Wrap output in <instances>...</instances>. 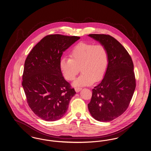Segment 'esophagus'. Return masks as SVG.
I'll list each match as a JSON object with an SVG mask.
<instances>
[{
    "mask_svg": "<svg viewBox=\"0 0 151 151\" xmlns=\"http://www.w3.org/2000/svg\"><path fill=\"white\" fill-rule=\"evenodd\" d=\"M75 89L76 92L78 93V92H79L82 89V88H75Z\"/></svg>",
    "mask_w": 151,
    "mask_h": 151,
    "instance_id": "esophagus-1",
    "label": "esophagus"
}]
</instances>
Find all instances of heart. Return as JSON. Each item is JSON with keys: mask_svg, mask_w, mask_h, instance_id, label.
Here are the masks:
<instances>
[{"mask_svg": "<svg viewBox=\"0 0 151 151\" xmlns=\"http://www.w3.org/2000/svg\"><path fill=\"white\" fill-rule=\"evenodd\" d=\"M69 55L70 58L61 59L59 67L68 81L75 79L80 68L82 74L75 81V86H89L104 78L109 63L108 50L104 45L80 42L72 47Z\"/></svg>", "mask_w": 151, "mask_h": 151, "instance_id": "b5f03b06", "label": "heart"}]
</instances>
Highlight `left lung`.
<instances>
[{
	"label": "left lung",
	"mask_w": 151,
	"mask_h": 151,
	"mask_svg": "<svg viewBox=\"0 0 151 151\" xmlns=\"http://www.w3.org/2000/svg\"><path fill=\"white\" fill-rule=\"evenodd\" d=\"M89 36L106 47L109 63L104 79L92 89L88 108L97 121L110 122L122 115L129 106L136 87L134 64L127 51L112 36Z\"/></svg>",
	"instance_id": "1"
}]
</instances>
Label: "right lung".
Wrapping results in <instances>:
<instances>
[{
	"label": "right lung",
	"instance_id": "obj_1",
	"mask_svg": "<svg viewBox=\"0 0 151 151\" xmlns=\"http://www.w3.org/2000/svg\"><path fill=\"white\" fill-rule=\"evenodd\" d=\"M80 38L50 35L36 45L26 58L22 86L33 113L46 121L60 119L76 92L60 70L63 52Z\"/></svg>",
	"mask_w": 151,
	"mask_h": 151
}]
</instances>
